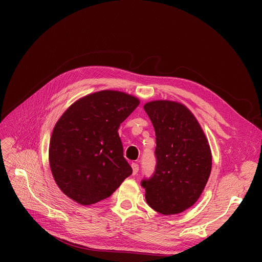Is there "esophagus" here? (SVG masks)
Returning <instances> with one entry per match:
<instances>
[{"label": "esophagus", "instance_id": "obj_1", "mask_svg": "<svg viewBox=\"0 0 262 262\" xmlns=\"http://www.w3.org/2000/svg\"><path fill=\"white\" fill-rule=\"evenodd\" d=\"M132 168H133V174L134 175H136L137 173H138V171H139V166H138V163H132Z\"/></svg>", "mask_w": 262, "mask_h": 262}]
</instances>
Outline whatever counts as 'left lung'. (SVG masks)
I'll return each mask as SVG.
<instances>
[{
	"label": "left lung",
	"instance_id": "8db88e82",
	"mask_svg": "<svg viewBox=\"0 0 262 262\" xmlns=\"http://www.w3.org/2000/svg\"><path fill=\"white\" fill-rule=\"evenodd\" d=\"M156 135V167L141 186L149 207L176 214L193 205L207 184L211 150L195 117L183 104L153 101L144 105Z\"/></svg>",
	"mask_w": 262,
	"mask_h": 262
}]
</instances>
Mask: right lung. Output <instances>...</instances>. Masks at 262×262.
Instances as JSON below:
<instances>
[{"instance_id":"obj_1","label":"right lung","mask_w":262,"mask_h":262,"mask_svg":"<svg viewBox=\"0 0 262 262\" xmlns=\"http://www.w3.org/2000/svg\"><path fill=\"white\" fill-rule=\"evenodd\" d=\"M139 103L124 92L103 90L79 99L60 117L49 159L54 180L68 198L80 205L95 204L133 173L118 129Z\"/></svg>"}]
</instances>
